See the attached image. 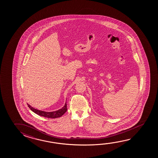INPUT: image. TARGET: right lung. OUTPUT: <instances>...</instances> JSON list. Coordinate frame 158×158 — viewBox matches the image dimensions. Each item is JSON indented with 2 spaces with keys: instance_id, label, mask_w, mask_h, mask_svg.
Masks as SVG:
<instances>
[{
  "instance_id": "right-lung-1",
  "label": "right lung",
  "mask_w": 158,
  "mask_h": 158,
  "mask_svg": "<svg viewBox=\"0 0 158 158\" xmlns=\"http://www.w3.org/2000/svg\"><path fill=\"white\" fill-rule=\"evenodd\" d=\"M28 107L32 111L34 112V113L36 114L39 116H41L47 118H58L62 116L67 111V103L65 102L64 106L63 107L62 109H60L57 111L53 112H46L44 111H41L37 109H35L32 107V106H30L29 104H27Z\"/></svg>"
}]
</instances>
